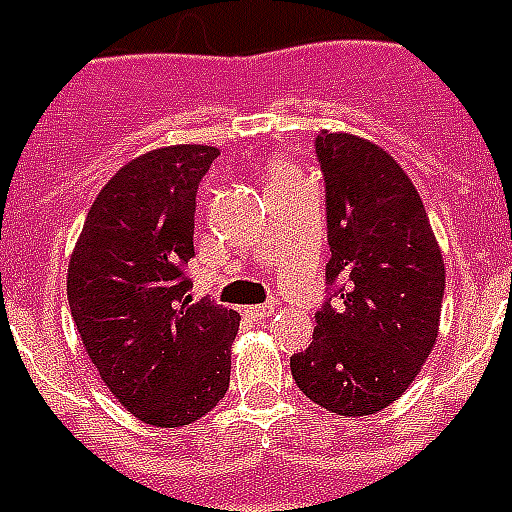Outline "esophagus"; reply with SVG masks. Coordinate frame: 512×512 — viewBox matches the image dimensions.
<instances>
[{
  "instance_id": "34e87169",
  "label": "esophagus",
  "mask_w": 512,
  "mask_h": 512,
  "mask_svg": "<svg viewBox=\"0 0 512 512\" xmlns=\"http://www.w3.org/2000/svg\"><path fill=\"white\" fill-rule=\"evenodd\" d=\"M271 313H273V305H252V308H247V316L252 321H265Z\"/></svg>"
}]
</instances>
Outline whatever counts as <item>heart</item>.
<instances>
[{"mask_svg": "<svg viewBox=\"0 0 512 512\" xmlns=\"http://www.w3.org/2000/svg\"><path fill=\"white\" fill-rule=\"evenodd\" d=\"M292 175H297L295 170H289L287 164H281V162H276L271 167V177H268V183H273V180H287V177H292Z\"/></svg>", "mask_w": 512, "mask_h": 512, "instance_id": "1", "label": "heart"}]
</instances>
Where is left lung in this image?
<instances>
[{
  "instance_id": "8db88e82",
  "label": "left lung",
  "mask_w": 512,
  "mask_h": 512,
  "mask_svg": "<svg viewBox=\"0 0 512 512\" xmlns=\"http://www.w3.org/2000/svg\"><path fill=\"white\" fill-rule=\"evenodd\" d=\"M316 154L327 180V279L340 281V303L316 313L313 342L289 366L313 404L366 417L404 396L436 345L444 255L420 193L385 148L321 130Z\"/></svg>"
}]
</instances>
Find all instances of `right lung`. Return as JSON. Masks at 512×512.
I'll return each mask as SVG.
<instances>
[{
    "label": "right lung",
    "mask_w": 512,
    "mask_h": 512,
    "mask_svg": "<svg viewBox=\"0 0 512 512\" xmlns=\"http://www.w3.org/2000/svg\"><path fill=\"white\" fill-rule=\"evenodd\" d=\"M220 151L162 146L135 156L92 201L68 260V305L100 380L146 425L183 428L231 382L241 316L191 303L196 188Z\"/></svg>",
    "instance_id": "right-lung-1"
}]
</instances>
